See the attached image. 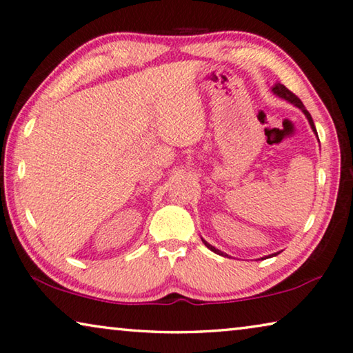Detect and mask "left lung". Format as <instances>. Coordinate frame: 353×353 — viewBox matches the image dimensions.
I'll return each instance as SVG.
<instances>
[{
    "label": "left lung",
    "instance_id": "obj_1",
    "mask_svg": "<svg viewBox=\"0 0 353 353\" xmlns=\"http://www.w3.org/2000/svg\"><path fill=\"white\" fill-rule=\"evenodd\" d=\"M273 93L276 94V96H279V97H283V99H285V101H289L290 104H294V105H296L298 108H301L303 110V113H305L306 115V118H307V121H309V124H311V128H312V131L317 134V131H316V126H314V121H312V117H311V113H309L306 108H305V105H303V102L300 101V97H298L296 94H294L292 93L290 90H287L284 85H281V83H276L274 86H273ZM203 243H205V246H207L208 249H211V251L213 252H216V254H219V256H225L224 252H221L219 249H216L214 246H211V245H208L207 241L205 240H202Z\"/></svg>",
    "mask_w": 353,
    "mask_h": 353
}]
</instances>
